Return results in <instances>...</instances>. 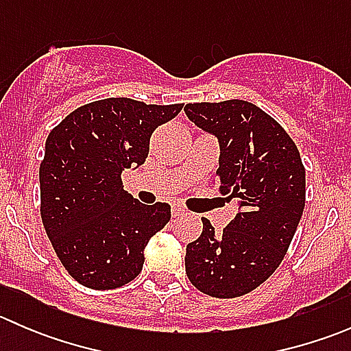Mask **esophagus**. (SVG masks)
Listing matches in <instances>:
<instances>
[{
  "mask_svg": "<svg viewBox=\"0 0 351 351\" xmlns=\"http://www.w3.org/2000/svg\"><path fill=\"white\" fill-rule=\"evenodd\" d=\"M186 210L183 207H180V205H175L173 207V217H182V215H185Z\"/></svg>",
  "mask_w": 351,
  "mask_h": 351,
  "instance_id": "obj_1",
  "label": "esophagus"
}]
</instances>
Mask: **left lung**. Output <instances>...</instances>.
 Listing matches in <instances>:
<instances>
[{
    "label": "left lung",
    "instance_id": "left-lung-1",
    "mask_svg": "<svg viewBox=\"0 0 351 351\" xmlns=\"http://www.w3.org/2000/svg\"><path fill=\"white\" fill-rule=\"evenodd\" d=\"M185 113L219 139L217 183L239 205L222 232L202 219L200 238L186 246V277L207 295L232 299L284 260L306 205V169L284 127L250 101L186 104Z\"/></svg>",
    "mask_w": 351,
    "mask_h": 351
}]
</instances>
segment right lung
Listing matches in <instances>:
<instances>
[{
    "label": "right lung",
    "instance_id": "obj_1",
    "mask_svg": "<svg viewBox=\"0 0 351 351\" xmlns=\"http://www.w3.org/2000/svg\"><path fill=\"white\" fill-rule=\"evenodd\" d=\"M182 108L105 98L71 112L49 134L38 169L42 222L81 285L117 289L143 270L144 247L168 224L171 207L141 204L120 175L146 161L151 134Z\"/></svg>",
    "mask_w": 351,
    "mask_h": 351
}]
</instances>
